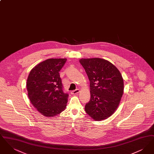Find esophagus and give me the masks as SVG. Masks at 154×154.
<instances>
[{"label":"esophagus","instance_id":"esophagus-1","mask_svg":"<svg viewBox=\"0 0 154 154\" xmlns=\"http://www.w3.org/2000/svg\"><path fill=\"white\" fill-rule=\"evenodd\" d=\"M79 92H80L79 89H75V90L72 91L71 92V94H78Z\"/></svg>","mask_w":154,"mask_h":154}]
</instances>
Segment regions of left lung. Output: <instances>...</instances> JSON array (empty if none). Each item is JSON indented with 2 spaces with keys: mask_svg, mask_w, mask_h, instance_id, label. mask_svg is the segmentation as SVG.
Instances as JSON below:
<instances>
[{
  "mask_svg": "<svg viewBox=\"0 0 154 154\" xmlns=\"http://www.w3.org/2000/svg\"><path fill=\"white\" fill-rule=\"evenodd\" d=\"M90 81L91 99L85 110L95 121H102L117 110L124 93V80L117 68L109 61L98 58L81 59Z\"/></svg>",
  "mask_w": 154,
  "mask_h": 154,
  "instance_id": "left-lung-1",
  "label": "left lung"
}]
</instances>
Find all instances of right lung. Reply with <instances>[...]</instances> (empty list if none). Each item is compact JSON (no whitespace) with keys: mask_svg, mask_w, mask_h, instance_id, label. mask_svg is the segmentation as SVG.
I'll list each match as a JSON object with an SVG mask.
<instances>
[{"mask_svg":"<svg viewBox=\"0 0 154 154\" xmlns=\"http://www.w3.org/2000/svg\"><path fill=\"white\" fill-rule=\"evenodd\" d=\"M66 60L48 59L30 72L26 82L28 95L34 107L44 117L57 116L66 107L69 95L63 91L59 73Z\"/></svg>","mask_w":154,"mask_h":154,"instance_id":"add662e5","label":"right lung"}]
</instances>
